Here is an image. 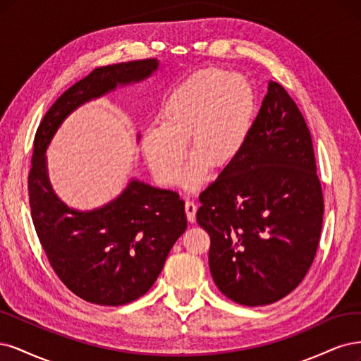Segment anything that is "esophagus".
I'll list each match as a JSON object with an SVG mask.
<instances>
[{
	"mask_svg": "<svg viewBox=\"0 0 361 361\" xmlns=\"http://www.w3.org/2000/svg\"><path fill=\"white\" fill-rule=\"evenodd\" d=\"M184 210H185V216H188V220L190 224L195 222L196 219V205L193 201H185V205H184Z\"/></svg>",
	"mask_w": 361,
	"mask_h": 361,
	"instance_id": "1",
	"label": "esophagus"
}]
</instances>
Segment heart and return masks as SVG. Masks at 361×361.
Instances as JSON below:
<instances>
[{
    "mask_svg": "<svg viewBox=\"0 0 361 361\" xmlns=\"http://www.w3.org/2000/svg\"><path fill=\"white\" fill-rule=\"evenodd\" d=\"M255 115V91L247 78L222 68H204L173 88L161 103L159 123L142 133L141 149L160 184H176L193 156L183 181L189 189L204 183L208 169H222L237 159Z\"/></svg>",
    "mask_w": 361,
    "mask_h": 361,
    "instance_id": "b5f03b06",
    "label": "heart"
}]
</instances>
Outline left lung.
<instances>
[{"label": "left lung", "instance_id": "8db88e82", "mask_svg": "<svg viewBox=\"0 0 361 361\" xmlns=\"http://www.w3.org/2000/svg\"><path fill=\"white\" fill-rule=\"evenodd\" d=\"M200 202L220 293L265 306L301 283L319 244L324 196L309 127L281 84L270 80L240 154Z\"/></svg>", "mask_w": 361, "mask_h": 361}]
</instances>
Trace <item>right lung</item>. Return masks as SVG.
Returning <instances> with one entry per match:
<instances>
[{
  "label": "right lung",
  "instance_id": "1",
  "mask_svg": "<svg viewBox=\"0 0 361 361\" xmlns=\"http://www.w3.org/2000/svg\"><path fill=\"white\" fill-rule=\"evenodd\" d=\"M159 61L136 60L97 67L55 100L34 136L28 195L34 228L48 261L73 294L100 306H123L148 293L168 253L188 228L178 193L132 180L102 208L78 212L54 193L46 148L68 114L117 85L137 82Z\"/></svg>",
  "mask_w": 361,
  "mask_h": 361
}]
</instances>
